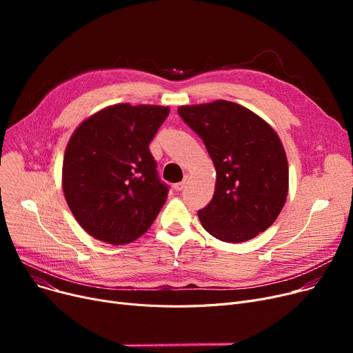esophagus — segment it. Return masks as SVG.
<instances>
[{
	"label": "esophagus",
	"mask_w": 353,
	"mask_h": 353,
	"mask_svg": "<svg viewBox=\"0 0 353 353\" xmlns=\"http://www.w3.org/2000/svg\"><path fill=\"white\" fill-rule=\"evenodd\" d=\"M186 183H188V176L184 177L181 181H179V183H176L174 186H173V189L176 190V192H180V190H183L184 189V186H186Z\"/></svg>",
	"instance_id": "34e87169"
}]
</instances>
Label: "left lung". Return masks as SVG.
<instances>
[{
    "label": "left lung",
    "instance_id": "1",
    "mask_svg": "<svg viewBox=\"0 0 353 353\" xmlns=\"http://www.w3.org/2000/svg\"><path fill=\"white\" fill-rule=\"evenodd\" d=\"M177 113L205 143L216 169L213 199L197 213L201 226L228 243L246 242L270 228L289 188L288 159L274 130L225 100L181 105Z\"/></svg>",
    "mask_w": 353,
    "mask_h": 353
}]
</instances>
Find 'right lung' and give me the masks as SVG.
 I'll use <instances>...</instances> for the list:
<instances>
[{
	"mask_svg": "<svg viewBox=\"0 0 353 353\" xmlns=\"http://www.w3.org/2000/svg\"><path fill=\"white\" fill-rule=\"evenodd\" d=\"M170 108L116 104L84 120L63 161V190L71 213L92 237L125 245L153 225L169 193L150 153Z\"/></svg>",
	"mask_w": 353,
	"mask_h": 353,
	"instance_id": "right-lung-1",
	"label": "right lung"
}]
</instances>
